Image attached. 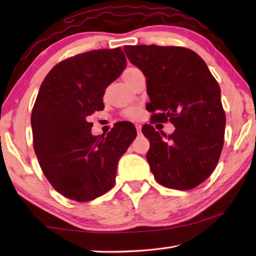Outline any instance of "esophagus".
I'll return each mask as SVG.
<instances>
[{
	"label": "esophagus",
	"instance_id": "esophagus-1",
	"mask_svg": "<svg viewBox=\"0 0 256 256\" xmlns=\"http://www.w3.org/2000/svg\"><path fill=\"white\" fill-rule=\"evenodd\" d=\"M136 132L140 134L141 133V128H142V126L140 124H136Z\"/></svg>",
	"mask_w": 256,
	"mask_h": 256
}]
</instances>
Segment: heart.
<instances>
[{
    "label": "heart",
    "mask_w": 256,
    "mask_h": 256,
    "mask_svg": "<svg viewBox=\"0 0 256 256\" xmlns=\"http://www.w3.org/2000/svg\"><path fill=\"white\" fill-rule=\"evenodd\" d=\"M136 71H138V68L134 66H130L128 68H125V71L123 72V76H122L124 81H126L128 78H131ZM142 114H144V112H142L141 108L138 107H130L128 110H125L123 112V115L128 120H140L142 118Z\"/></svg>",
    "instance_id": "b5f03b06"
}]
</instances>
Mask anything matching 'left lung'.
Wrapping results in <instances>:
<instances>
[{
    "label": "left lung",
    "instance_id": "left-lung-1",
    "mask_svg": "<svg viewBox=\"0 0 256 256\" xmlns=\"http://www.w3.org/2000/svg\"><path fill=\"white\" fill-rule=\"evenodd\" d=\"M123 50L146 78L154 120H170L176 128L170 136L149 124L142 128L150 141L146 160L156 180L175 190L196 188L214 170L224 146L226 115L218 82L188 48L138 45Z\"/></svg>",
    "mask_w": 256,
    "mask_h": 256
}]
</instances>
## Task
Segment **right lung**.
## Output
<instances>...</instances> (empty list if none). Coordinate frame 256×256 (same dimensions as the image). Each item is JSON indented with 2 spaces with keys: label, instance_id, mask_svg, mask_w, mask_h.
<instances>
[{
  "label": "right lung",
  "instance_id": "add662e5",
  "mask_svg": "<svg viewBox=\"0 0 256 256\" xmlns=\"http://www.w3.org/2000/svg\"><path fill=\"white\" fill-rule=\"evenodd\" d=\"M125 68L120 47L86 52L56 64L40 86L32 112L34 150L46 178L70 200L92 201L110 190L118 160L136 136L130 122L94 136L86 120L104 110L105 89Z\"/></svg>",
  "mask_w": 256,
  "mask_h": 256
}]
</instances>
